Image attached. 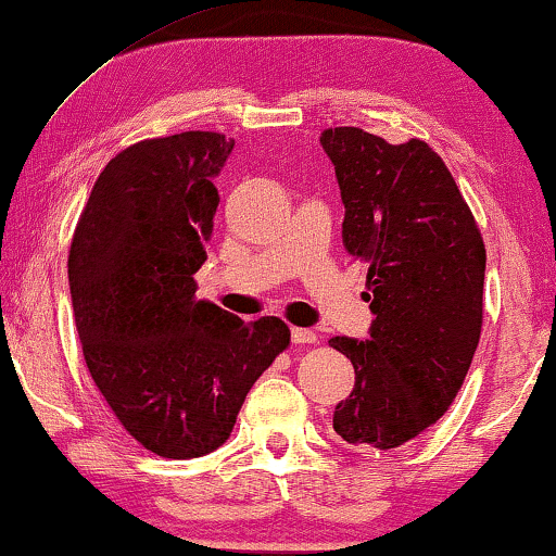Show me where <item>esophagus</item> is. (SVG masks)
I'll list each match as a JSON object with an SVG mask.
<instances>
[{"mask_svg": "<svg viewBox=\"0 0 556 556\" xmlns=\"http://www.w3.org/2000/svg\"><path fill=\"white\" fill-rule=\"evenodd\" d=\"M291 339H293V344H316L318 341V337L311 329H299V326H295V329L291 331Z\"/></svg>", "mask_w": 556, "mask_h": 556, "instance_id": "esophagus-1", "label": "esophagus"}]
</instances>
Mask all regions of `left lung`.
Returning <instances> with one entry per match:
<instances>
[{"mask_svg":"<svg viewBox=\"0 0 556 556\" xmlns=\"http://www.w3.org/2000/svg\"><path fill=\"white\" fill-rule=\"evenodd\" d=\"M344 202L346 253L369 263L371 333L329 339L354 364L333 413L349 445L392 451L453 405L483 326L485 245L443 159L420 139L387 143L356 126L321 131Z\"/></svg>","mask_w":556,"mask_h":556,"instance_id":"obj_1","label":"left lung"}]
</instances>
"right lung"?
Masks as SVG:
<instances>
[{"label":"right lung","instance_id":"right-lung-1","mask_svg":"<svg viewBox=\"0 0 556 556\" xmlns=\"http://www.w3.org/2000/svg\"><path fill=\"white\" fill-rule=\"evenodd\" d=\"M232 147L217 131L131 143L96 179L67 255L90 377L162 458L217 451L250 387L291 346L280 318L245 324L194 295L219 204L212 177Z\"/></svg>","mask_w":556,"mask_h":556}]
</instances>
